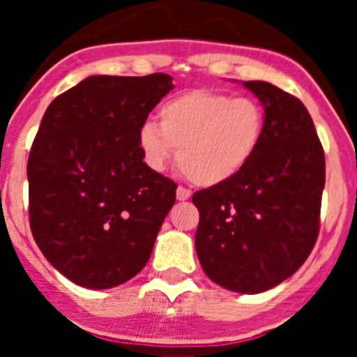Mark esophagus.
<instances>
[{
    "label": "esophagus",
    "mask_w": 357,
    "mask_h": 357,
    "mask_svg": "<svg viewBox=\"0 0 357 357\" xmlns=\"http://www.w3.org/2000/svg\"><path fill=\"white\" fill-rule=\"evenodd\" d=\"M189 198H191V191H189V189H185V188H176V200H181V202H184V200H189Z\"/></svg>",
    "instance_id": "34e87169"
}]
</instances>
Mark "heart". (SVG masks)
I'll return each instance as SVG.
<instances>
[{
	"label": "heart",
	"mask_w": 357,
	"mask_h": 357,
	"mask_svg": "<svg viewBox=\"0 0 357 357\" xmlns=\"http://www.w3.org/2000/svg\"><path fill=\"white\" fill-rule=\"evenodd\" d=\"M266 132V112L257 100L214 91H189L164 103L159 125L139 128V148L153 169L178 153L189 181L204 188L232 181L257 155Z\"/></svg>",
	"instance_id": "1"
}]
</instances>
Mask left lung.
<instances>
[{
  "instance_id": "obj_1",
  "label": "left lung",
  "mask_w": 357,
  "mask_h": 357,
  "mask_svg": "<svg viewBox=\"0 0 357 357\" xmlns=\"http://www.w3.org/2000/svg\"><path fill=\"white\" fill-rule=\"evenodd\" d=\"M266 112L257 155L236 178L193 195L195 247L222 288L261 293L304 264L320 229L326 157L298 98L268 82H243Z\"/></svg>"
}]
</instances>
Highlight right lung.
<instances>
[{
    "mask_svg": "<svg viewBox=\"0 0 357 357\" xmlns=\"http://www.w3.org/2000/svg\"><path fill=\"white\" fill-rule=\"evenodd\" d=\"M172 80L96 75L44 112L26 168L30 229L75 284L114 288L150 259L176 184L144 162L137 137Z\"/></svg>",
    "mask_w": 357,
    "mask_h": 357,
    "instance_id": "obj_1",
    "label": "right lung"
}]
</instances>
